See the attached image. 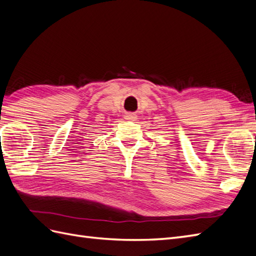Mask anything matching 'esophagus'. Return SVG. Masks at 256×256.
Returning a JSON list of instances; mask_svg holds the SVG:
<instances>
[{
  "label": "esophagus",
  "mask_w": 256,
  "mask_h": 256,
  "mask_svg": "<svg viewBox=\"0 0 256 256\" xmlns=\"http://www.w3.org/2000/svg\"><path fill=\"white\" fill-rule=\"evenodd\" d=\"M126 120H135V119H136V116L133 114H128L126 116Z\"/></svg>",
  "instance_id": "esophagus-1"
}]
</instances>
